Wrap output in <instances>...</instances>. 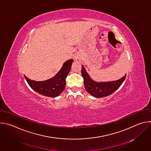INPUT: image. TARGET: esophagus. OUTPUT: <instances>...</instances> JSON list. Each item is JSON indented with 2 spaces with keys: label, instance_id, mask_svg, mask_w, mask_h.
Returning a JSON list of instances; mask_svg holds the SVG:
<instances>
[{
  "label": "esophagus",
  "instance_id": "esophagus-1",
  "mask_svg": "<svg viewBox=\"0 0 151 151\" xmlns=\"http://www.w3.org/2000/svg\"><path fill=\"white\" fill-rule=\"evenodd\" d=\"M75 60H76V61H79L81 60V57H78V56L75 57Z\"/></svg>",
  "mask_w": 151,
  "mask_h": 151
}]
</instances>
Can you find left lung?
I'll use <instances>...</instances> for the list:
<instances>
[{
  "mask_svg": "<svg viewBox=\"0 0 151 151\" xmlns=\"http://www.w3.org/2000/svg\"><path fill=\"white\" fill-rule=\"evenodd\" d=\"M81 73L83 78V83L86 91L97 98L104 97L112 94L120 87L126 78L125 75L118 81L102 82H96L90 77L83 66H82Z\"/></svg>",
  "mask_w": 151,
  "mask_h": 151,
  "instance_id": "left-lung-1",
  "label": "left lung"
}]
</instances>
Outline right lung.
<instances>
[{
  "instance_id": "1",
  "label": "right lung",
  "mask_w": 151,
  "mask_h": 151,
  "mask_svg": "<svg viewBox=\"0 0 151 151\" xmlns=\"http://www.w3.org/2000/svg\"><path fill=\"white\" fill-rule=\"evenodd\" d=\"M73 60L70 59L64 63L60 70L53 78L44 81H35L24 76L30 87L36 92L43 96L55 97L64 90L66 78L69 74Z\"/></svg>"
}]
</instances>
